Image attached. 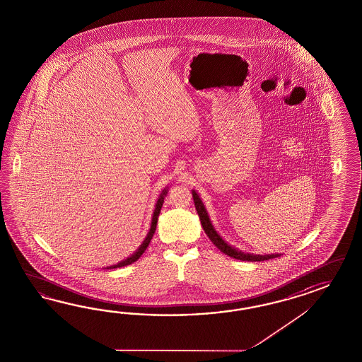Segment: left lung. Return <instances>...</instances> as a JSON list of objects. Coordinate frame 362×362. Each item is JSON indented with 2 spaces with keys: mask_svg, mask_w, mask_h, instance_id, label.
I'll return each mask as SVG.
<instances>
[{
  "mask_svg": "<svg viewBox=\"0 0 362 362\" xmlns=\"http://www.w3.org/2000/svg\"><path fill=\"white\" fill-rule=\"evenodd\" d=\"M192 197H194V206H196V211H197V214H199L200 221H202V226H203L205 234L212 240L213 245L217 246V248L222 251L225 255L231 256V257L238 259V260H246V262H263V260H269V259L281 256V254L254 255V254H250V252H243V251H240L238 248L231 246L225 239H222L220 234L217 233V230L214 229L212 221L209 218V214L206 212L200 196L197 194L194 189H192Z\"/></svg>",
  "mask_w": 362,
  "mask_h": 362,
  "instance_id": "1",
  "label": "left lung"
}]
</instances>
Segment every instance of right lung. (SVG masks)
Masks as SVG:
<instances>
[{
  "label": "right lung",
  "mask_w": 362,
  "mask_h": 362,
  "mask_svg": "<svg viewBox=\"0 0 362 362\" xmlns=\"http://www.w3.org/2000/svg\"><path fill=\"white\" fill-rule=\"evenodd\" d=\"M168 192V187L166 188H163L162 189V192L159 194L158 200H157V203H156V208H154V212H153V217H151V225H150L149 233L146 234V237L145 239L142 240L141 245L140 247L133 252L132 255L128 256L127 259H124L122 260L120 263H117V264L110 265V267H107L105 269H114V268H120V267H125V265L132 264L134 263L140 256L145 252V250L148 248L149 246L150 240L153 238V234H154V231H156V228H157V222H158V216L159 213H160V208H162V205H163V200H165V197H166V194Z\"/></svg>",
  "instance_id": "obj_1"
}]
</instances>
